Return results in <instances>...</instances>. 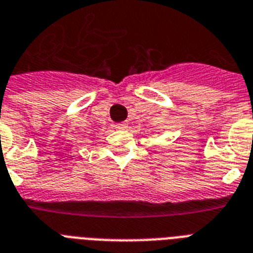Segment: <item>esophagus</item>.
<instances>
[{"label":"esophagus","instance_id":"34e87169","mask_svg":"<svg viewBox=\"0 0 253 253\" xmlns=\"http://www.w3.org/2000/svg\"><path fill=\"white\" fill-rule=\"evenodd\" d=\"M114 127L117 128V130H125V128L127 127V125L126 123H117Z\"/></svg>","mask_w":253,"mask_h":253}]
</instances>
